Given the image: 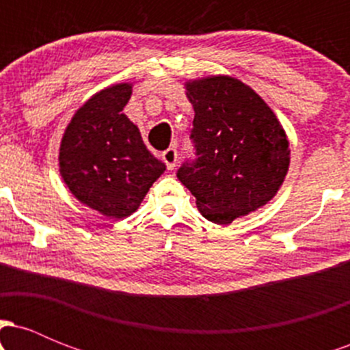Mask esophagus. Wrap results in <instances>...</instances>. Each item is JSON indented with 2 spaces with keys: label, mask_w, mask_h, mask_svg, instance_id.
I'll return each instance as SVG.
<instances>
[{
  "label": "esophagus",
  "mask_w": 350,
  "mask_h": 350,
  "mask_svg": "<svg viewBox=\"0 0 350 350\" xmlns=\"http://www.w3.org/2000/svg\"><path fill=\"white\" fill-rule=\"evenodd\" d=\"M163 161L166 164L167 170H174L176 163H178V150H176V148H167V150L163 152Z\"/></svg>",
  "instance_id": "esophagus-1"
}]
</instances>
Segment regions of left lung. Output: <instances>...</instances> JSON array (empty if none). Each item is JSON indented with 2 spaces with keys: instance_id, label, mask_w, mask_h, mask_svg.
Masks as SVG:
<instances>
[{
  "instance_id": "left-lung-1",
  "label": "left lung",
  "mask_w": 350,
  "mask_h": 350,
  "mask_svg": "<svg viewBox=\"0 0 350 350\" xmlns=\"http://www.w3.org/2000/svg\"><path fill=\"white\" fill-rule=\"evenodd\" d=\"M186 95L196 159L179 167L178 179L200 214L228 226L275 198L290 167V143L271 108L239 79L189 80Z\"/></svg>"
}]
</instances>
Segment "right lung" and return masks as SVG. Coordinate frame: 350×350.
<instances>
[{"instance_id":"obj_1","label":"right lung","mask_w":350,"mask_h":350,"mask_svg":"<svg viewBox=\"0 0 350 350\" xmlns=\"http://www.w3.org/2000/svg\"><path fill=\"white\" fill-rule=\"evenodd\" d=\"M130 97L131 83L97 92L75 111L60 142L64 183L77 200L110 219L133 214L166 170L123 113Z\"/></svg>"}]
</instances>
